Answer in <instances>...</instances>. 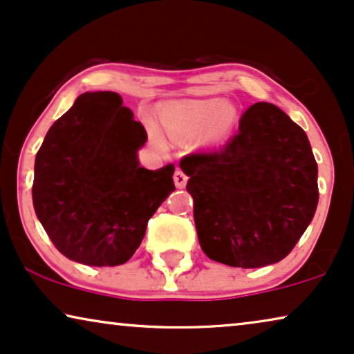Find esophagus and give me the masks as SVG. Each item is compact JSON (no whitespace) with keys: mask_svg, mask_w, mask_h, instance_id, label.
I'll list each match as a JSON object with an SVG mask.
<instances>
[{"mask_svg":"<svg viewBox=\"0 0 354 354\" xmlns=\"http://www.w3.org/2000/svg\"><path fill=\"white\" fill-rule=\"evenodd\" d=\"M187 180H188V177L182 171L174 172V183H176L177 188H185Z\"/></svg>","mask_w":354,"mask_h":354,"instance_id":"esophagus-1","label":"esophagus"}]
</instances>
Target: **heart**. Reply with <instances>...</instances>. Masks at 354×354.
I'll use <instances>...</instances> for the list:
<instances>
[{"label":"heart","instance_id":"b5f03b06","mask_svg":"<svg viewBox=\"0 0 354 354\" xmlns=\"http://www.w3.org/2000/svg\"><path fill=\"white\" fill-rule=\"evenodd\" d=\"M236 122L239 111L234 104L222 103L219 98L172 101L161 111L164 132L178 142L193 138L201 131L203 143H221L230 137Z\"/></svg>","mask_w":354,"mask_h":354}]
</instances>
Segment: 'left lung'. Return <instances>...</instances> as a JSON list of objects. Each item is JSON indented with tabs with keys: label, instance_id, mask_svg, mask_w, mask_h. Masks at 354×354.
Listing matches in <instances>:
<instances>
[{
	"label": "left lung",
	"instance_id": "8db88e82",
	"mask_svg": "<svg viewBox=\"0 0 354 354\" xmlns=\"http://www.w3.org/2000/svg\"><path fill=\"white\" fill-rule=\"evenodd\" d=\"M180 169L188 176L203 251L232 268L282 261L316 212L311 145L304 130L270 103L246 109L230 142L185 156Z\"/></svg>",
	"mask_w": 354,
	"mask_h": 354
}]
</instances>
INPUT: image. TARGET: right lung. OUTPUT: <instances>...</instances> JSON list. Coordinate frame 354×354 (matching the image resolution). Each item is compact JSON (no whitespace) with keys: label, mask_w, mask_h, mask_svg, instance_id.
I'll return each instance as SVG.
<instances>
[{"label":"right lung","mask_w":354,"mask_h":354,"mask_svg":"<svg viewBox=\"0 0 354 354\" xmlns=\"http://www.w3.org/2000/svg\"><path fill=\"white\" fill-rule=\"evenodd\" d=\"M143 125L114 91L84 93L48 130L35 158L38 221L66 258L86 266L127 263L149 217L176 190L174 164L140 166Z\"/></svg>","instance_id":"obj_1"}]
</instances>
